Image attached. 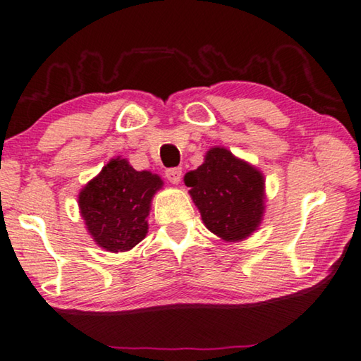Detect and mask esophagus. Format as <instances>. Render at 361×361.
<instances>
[{"mask_svg": "<svg viewBox=\"0 0 361 361\" xmlns=\"http://www.w3.org/2000/svg\"><path fill=\"white\" fill-rule=\"evenodd\" d=\"M164 176H166V179L169 182H173V184H179L182 177V168H169L164 171Z\"/></svg>", "mask_w": 361, "mask_h": 361, "instance_id": "esophagus-1", "label": "esophagus"}]
</instances>
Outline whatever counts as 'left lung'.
Returning a JSON list of instances; mask_svg holds the SVG:
<instances>
[{
    "label": "left lung",
    "mask_w": 361,
    "mask_h": 361,
    "mask_svg": "<svg viewBox=\"0 0 361 361\" xmlns=\"http://www.w3.org/2000/svg\"><path fill=\"white\" fill-rule=\"evenodd\" d=\"M184 180L204 226L222 240H243L261 224L264 177L228 150H209L202 166L187 173Z\"/></svg>",
    "instance_id": "left-lung-1"
}]
</instances>
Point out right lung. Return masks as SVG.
<instances>
[{
    "instance_id": "obj_1",
    "label": "right lung",
    "mask_w": 361,
    "mask_h": 361,
    "mask_svg": "<svg viewBox=\"0 0 361 361\" xmlns=\"http://www.w3.org/2000/svg\"><path fill=\"white\" fill-rule=\"evenodd\" d=\"M161 185L157 174L111 159L80 193L81 216L96 243L118 252L144 240L152 197Z\"/></svg>"
}]
</instances>
